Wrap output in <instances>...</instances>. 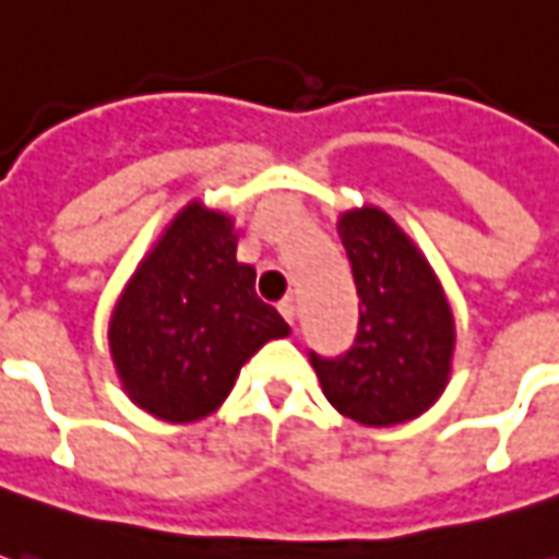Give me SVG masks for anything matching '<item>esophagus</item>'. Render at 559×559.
Wrapping results in <instances>:
<instances>
[{
    "instance_id": "1",
    "label": "esophagus",
    "mask_w": 559,
    "mask_h": 559,
    "mask_svg": "<svg viewBox=\"0 0 559 559\" xmlns=\"http://www.w3.org/2000/svg\"><path fill=\"white\" fill-rule=\"evenodd\" d=\"M278 311H281V317L290 323V326L296 323V302H293V299H284V302L278 305Z\"/></svg>"
}]
</instances>
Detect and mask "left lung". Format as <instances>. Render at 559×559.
Instances as JSON below:
<instances>
[{
  "mask_svg": "<svg viewBox=\"0 0 559 559\" xmlns=\"http://www.w3.org/2000/svg\"><path fill=\"white\" fill-rule=\"evenodd\" d=\"M338 236L359 296L356 338L338 356L308 353L329 404L362 425H399L443 392L455 323L431 266L386 212L341 215Z\"/></svg>",
  "mask_w": 559,
  "mask_h": 559,
  "instance_id": "obj_1",
  "label": "left lung"
}]
</instances>
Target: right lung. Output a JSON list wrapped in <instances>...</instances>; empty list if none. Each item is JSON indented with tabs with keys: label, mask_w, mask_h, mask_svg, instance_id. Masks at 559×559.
Returning a JSON list of instances; mask_svg holds the SVG:
<instances>
[{
	"label": "right lung",
	"mask_w": 559,
	"mask_h": 559,
	"mask_svg": "<svg viewBox=\"0 0 559 559\" xmlns=\"http://www.w3.org/2000/svg\"><path fill=\"white\" fill-rule=\"evenodd\" d=\"M236 263L233 221L191 203L140 263L110 320V350L131 401L164 421L203 419L284 317Z\"/></svg>",
	"instance_id": "add662e5"
}]
</instances>
